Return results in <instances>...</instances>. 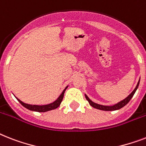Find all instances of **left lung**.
Wrapping results in <instances>:
<instances>
[{"instance_id": "left-lung-1", "label": "left lung", "mask_w": 146, "mask_h": 146, "mask_svg": "<svg viewBox=\"0 0 146 146\" xmlns=\"http://www.w3.org/2000/svg\"><path fill=\"white\" fill-rule=\"evenodd\" d=\"M139 80L137 86H136V88H135V89L133 91L132 93H131V94L128 96V97H127V98H125L124 100H121V101L119 102V103H118L117 104H115L114 106H103V105H100V104H95V103H94L93 101H92V100H90L89 98H88V96L86 95V94H85V98H86V100L88 101L89 104L92 106V107L96 108V109H98V110H104V111H114V110H120L121 108L124 107V106H125L126 104H128L129 101L131 100V99L133 98V94H134L135 92H136V91H137V88H138V86H139Z\"/></svg>"}]
</instances>
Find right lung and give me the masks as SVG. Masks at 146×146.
I'll use <instances>...</instances> for the list:
<instances>
[{
    "label": "right lung",
    "mask_w": 146,
    "mask_h": 146,
    "mask_svg": "<svg viewBox=\"0 0 146 146\" xmlns=\"http://www.w3.org/2000/svg\"><path fill=\"white\" fill-rule=\"evenodd\" d=\"M67 88H65L63 92L61 93V94L58 97V98L55 101H54L53 103L50 104H47V105H42V106H38V105H30V104H27L23 103L22 101H21L20 100H19L18 98H16L19 102L20 104H22V106L24 107H25L26 109H28L29 110H31V111H35V112H47V111H50V110H54V109H56V108L60 106V104H61V101L63 100V98H64V92L65 90L67 89Z\"/></svg>",
    "instance_id": "obj_1"
}]
</instances>
